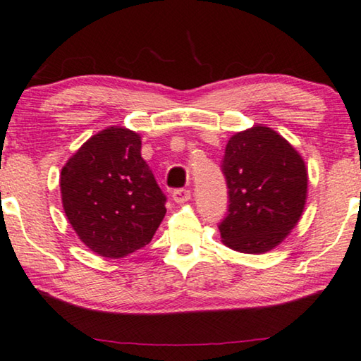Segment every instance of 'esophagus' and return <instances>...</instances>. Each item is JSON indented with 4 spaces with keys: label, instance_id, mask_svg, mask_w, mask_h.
Returning <instances> with one entry per match:
<instances>
[{
    "label": "esophagus",
    "instance_id": "esophagus-1",
    "mask_svg": "<svg viewBox=\"0 0 361 361\" xmlns=\"http://www.w3.org/2000/svg\"><path fill=\"white\" fill-rule=\"evenodd\" d=\"M190 197H192V192L187 189H176L174 192H172V200H174L176 203L189 202Z\"/></svg>",
    "mask_w": 361,
    "mask_h": 361
}]
</instances>
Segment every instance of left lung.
I'll use <instances>...</instances> for the list:
<instances>
[{"label":"left lung","mask_w":361,"mask_h":361,"mask_svg":"<svg viewBox=\"0 0 361 361\" xmlns=\"http://www.w3.org/2000/svg\"><path fill=\"white\" fill-rule=\"evenodd\" d=\"M221 171L229 198L218 226L223 244L244 254L274 249L305 210L307 171L300 153L275 130L255 125L229 138Z\"/></svg>","instance_id":"1"}]
</instances>
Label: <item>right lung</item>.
Masks as SVG:
<instances>
[{
  "label": "right lung",
  "instance_id": "obj_1",
  "mask_svg": "<svg viewBox=\"0 0 361 361\" xmlns=\"http://www.w3.org/2000/svg\"><path fill=\"white\" fill-rule=\"evenodd\" d=\"M60 189L68 221L102 257L145 247L166 215V195L142 158V138L123 127L92 135L61 169Z\"/></svg>",
  "mask_w": 361,
  "mask_h": 361
}]
</instances>
